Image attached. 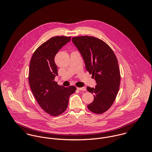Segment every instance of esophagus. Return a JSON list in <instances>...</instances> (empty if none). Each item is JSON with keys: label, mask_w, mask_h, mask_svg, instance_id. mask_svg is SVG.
<instances>
[{"label": "esophagus", "mask_w": 152, "mask_h": 152, "mask_svg": "<svg viewBox=\"0 0 152 152\" xmlns=\"http://www.w3.org/2000/svg\"><path fill=\"white\" fill-rule=\"evenodd\" d=\"M78 90L81 91H86V87H82V88H77Z\"/></svg>", "instance_id": "1"}]
</instances>
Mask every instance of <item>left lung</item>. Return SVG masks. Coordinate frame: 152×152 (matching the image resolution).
I'll return each mask as SVG.
<instances>
[{"label": "left lung", "instance_id": "1", "mask_svg": "<svg viewBox=\"0 0 152 152\" xmlns=\"http://www.w3.org/2000/svg\"><path fill=\"white\" fill-rule=\"evenodd\" d=\"M72 40L97 83L94 88L87 87L88 91L94 94V100L88 107L94 113H103L112 105L119 90L118 61L109 46L98 38L85 36L74 37Z\"/></svg>", "mask_w": 152, "mask_h": 152}]
</instances>
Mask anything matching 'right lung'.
Instances as JSON below:
<instances>
[{
  "instance_id": "1",
  "label": "right lung",
  "mask_w": 152,
  "mask_h": 152,
  "mask_svg": "<svg viewBox=\"0 0 152 152\" xmlns=\"http://www.w3.org/2000/svg\"><path fill=\"white\" fill-rule=\"evenodd\" d=\"M70 39L71 37L61 36L50 38L35 50L30 62L29 82L31 91L40 106L53 116L66 110L69 97L76 90L74 86L64 88L54 80L58 75L55 55Z\"/></svg>"
}]
</instances>
